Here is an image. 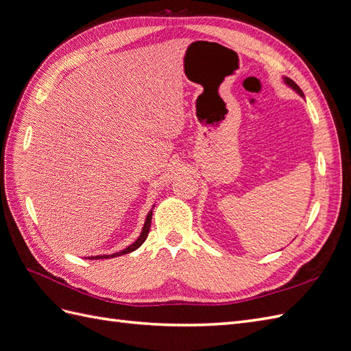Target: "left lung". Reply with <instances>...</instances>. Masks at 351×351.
Instances as JSON below:
<instances>
[{"label": "left lung", "instance_id": "1", "mask_svg": "<svg viewBox=\"0 0 351 351\" xmlns=\"http://www.w3.org/2000/svg\"><path fill=\"white\" fill-rule=\"evenodd\" d=\"M282 82H284V83L287 84V86H289V88H291V89H293V90H294L295 93H299L302 98H304V95H303L302 89H300L299 86H297V84H295V83H294V82H293L291 79H289V77H284V76H282Z\"/></svg>", "mask_w": 351, "mask_h": 351}]
</instances>
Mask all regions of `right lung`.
I'll use <instances>...</instances> for the list:
<instances>
[{
    "mask_svg": "<svg viewBox=\"0 0 351 351\" xmlns=\"http://www.w3.org/2000/svg\"><path fill=\"white\" fill-rule=\"evenodd\" d=\"M155 208V205L152 206V209ZM152 209L147 212V215H146V219H145V224H143V228H142V231H141V236L137 237L130 246H127L125 249H123V250H120V252H115V253H112V254H98V256H89V258H86V259H90V261H93V259H111V258H117V256H121V254H127V253H130V252H134L136 249H139L142 244L145 243V240H146V237H147V234H149V228H151V221H152Z\"/></svg>",
    "mask_w": 351,
    "mask_h": 351,
    "instance_id": "1",
    "label": "right lung"
}]
</instances>
